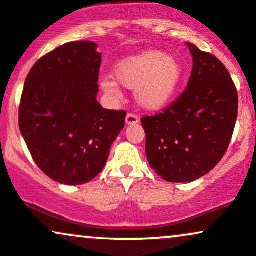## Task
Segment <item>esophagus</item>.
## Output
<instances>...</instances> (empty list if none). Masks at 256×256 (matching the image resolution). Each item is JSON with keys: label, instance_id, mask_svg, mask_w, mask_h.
I'll return each mask as SVG.
<instances>
[{"label": "esophagus", "instance_id": "1", "mask_svg": "<svg viewBox=\"0 0 256 256\" xmlns=\"http://www.w3.org/2000/svg\"><path fill=\"white\" fill-rule=\"evenodd\" d=\"M140 121V117L136 115V114H133V112H129L127 117H126V123L127 124H138Z\"/></svg>", "mask_w": 256, "mask_h": 256}]
</instances>
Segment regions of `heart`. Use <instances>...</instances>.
<instances>
[{"label": "heart", "mask_w": 256, "mask_h": 256, "mask_svg": "<svg viewBox=\"0 0 256 256\" xmlns=\"http://www.w3.org/2000/svg\"><path fill=\"white\" fill-rule=\"evenodd\" d=\"M182 74L178 60L159 50L129 56L114 68L115 80L126 88L134 90L136 102L147 110L162 109L169 103L181 84ZM100 85L109 94H118L112 80L104 78Z\"/></svg>", "instance_id": "obj_1"}]
</instances>
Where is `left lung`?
<instances>
[{
  "label": "left lung",
  "instance_id": "1",
  "mask_svg": "<svg viewBox=\"0 0 256 256\" xmlns=\"http://www.w3.org/2000/svg\"><path fill=\"white\" fill-rule=\"evenodd\" d=\"M193 70L186 90L154 116H144L146 157L168 182H193L224 157L235 129L238 94L225 66L188 43Z\"/></svg>",
  "mask_w": 256,
  "mask_h": 256
}]
</instances>
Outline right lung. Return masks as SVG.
I'll list each match as a JSON object with an SVG mask.
<instances>
[{"label": "right lung", "instance_id": "1", "mask_svg": "<svg viewBox=\"0 0 256 256\" xmlns=\"http://www.w3.org/2000/svg\"><path fill=\"white\" fill-rule=\"evenodd\" d=\"M93 42H70L38 60L27 75L19 127L33 160L54 181L90 182L103 170L127 112L98 103L102 55Z\"/></svg>", "mask_w": 256, "mask_h": 256}]
</instances>
